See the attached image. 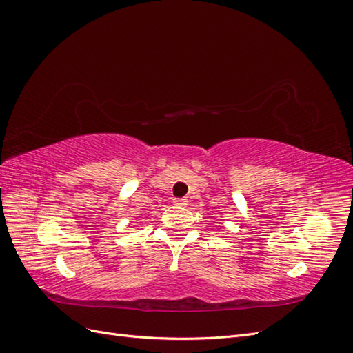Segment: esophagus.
Listing matches in <instances>:
<instances>
[{
	"label": "esophagus",
	"mask_w": 353,
	"mask_h": 353,
	"mask_svg": "<svg viewBox=\"0 0 353 353\" xmlns=\"http://www.w3.org/2000/svg\"><path fill=\"white\" fill-rule=\"evenodd\" d=\"M174 205H179V207H183V205H186V203H188V199H185V198H176L174 201Z\"/></svg>",
	"instance_id": "34e87169"
}]
</instances>
